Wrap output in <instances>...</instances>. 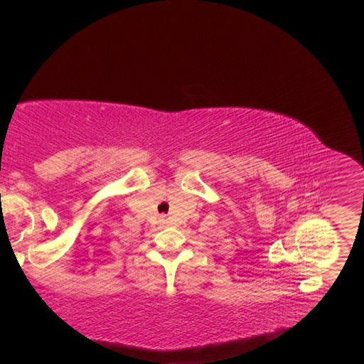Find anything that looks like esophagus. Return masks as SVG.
<instances>
[{
  "label": "esophagus",
  "mask_w": 364,
  "mask_h": 364,
  "mask_svg": "<svg viewBox=\"0 0 364 364\" xmlns=\"http://www.w3.org/2000/svg\"><path fill=\"white\" fill-rule=\"evenodd\" d=\"M161 223H162V225H167V220L162 218V220H161Z\"/></svg>",
  "instance_id": "1"
}]
</instances>
